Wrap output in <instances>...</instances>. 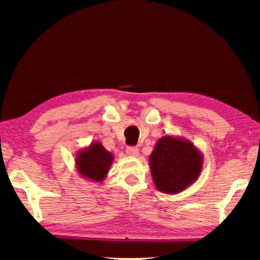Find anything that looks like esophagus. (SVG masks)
<instances>
[{
  "mask_svg": "<svg viewBox=\"0 0 260 260\" xmlns=\"http://www.w3.org/2000/svg\"><path fill=\"white\" fill-rule=\"evenodd\" d=\"M126 154L129 156H133V157H136V156H138V149L136 147H127Z\"/></svg>",
  "mask_w": 260,
  "mask_h": 260,
  "instance_id": "esophagus-1",
  "label": "esophagus"
}]
</instances>
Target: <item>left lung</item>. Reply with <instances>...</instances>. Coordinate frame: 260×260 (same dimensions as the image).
<instances>
[{
	"label": "left lung",
	"instance_id": "obj_1",
	"mask_svg": "<svg viewBox=\"0 0 260 260\" xmlns=\"http://www.w3.org/2000/svg\"><path fill=\"white\" fill-rule=\"evenodd\" d=\"M156 188L166 194H179L199 179L204 155L186 138L166 135L149 156Z\"/></svg>",
	"mask_w": 260,
	"mask_h": 260
}]
</instances>
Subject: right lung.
Masks as SVG:
<instances>
[{"instance_id": "add662e5", "label": "right lung", "mask_w": 260, "mask_h": 260, "mask_svg": "<svg viewBox=\"0 0 260 260\" xmlns=\"http://www.w3.org/2000/svg\"><path fill=\"white\" fill-rule=\"evenodd\" d=\"M113 159L111 152L106 150L101 142L94 141L77 152L76 169L83 179L102 182L108 175Z\"/></svg>"}]
</instances>
